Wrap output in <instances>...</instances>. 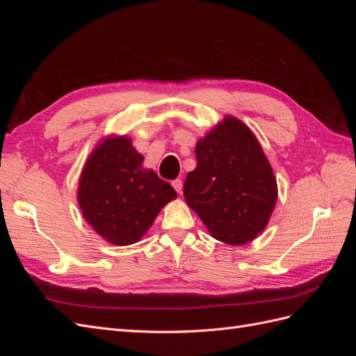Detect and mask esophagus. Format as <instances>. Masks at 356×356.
Segmentation results:
<instances>
[{
    "instance_id": "34e87169",
    "label": "esophagus",
    "mask_w": 356,
    "mask_h": 356,
    "mask_svg": "<svg viewBox=\"0 0 356 356\" xmlns=\"http://www.w3.org/2000/svg\"><path fill=\"white\" fill-rule=\"evenodd\" d=\"M172 186H174L177 193H179V195H181V193H182V181L181 179H174V181H172Z\"/></svg>"
}]
</instances>
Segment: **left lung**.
<instances>
[{"instance_id":"1","label":"left lung","mask_w":356,"mask_h":356,"mask_svg":"<svg viewBox=\"0 0 356 356\" xmlns=\"http://www.w3.org/2000/svg\"><path fill=\"white\" fill-rule=\"evenodd\" d=\"M197 166L187 174L184 197L212 238L229 245L254 241L277 199L273 169L251 129L236 117L196 144Z\"/></svg>"}]
</instances>
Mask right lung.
Returning a JSON list of instances; mask_svg holds the SVG:
<instances>
[{
  "instance_id": "right-lung-1",
  "label": "right lung",
  "mask_w": 356,
  "mask_h": 356,
  "mask_svg": "<svg viewBox=\"0 0 356 356\" xmlns=\"http://www.w3.org/2000/svg\"><path fill=\"white\" fill-rule=\"evenodd\" d=\"M143 161L127 136H108L81 170L77 200L83 217L113 245L141 241L160 209L177 197L169 182L144 169Z\"/></svg>"
}]
</instances>
